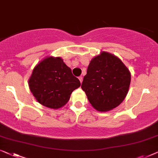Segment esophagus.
I'll use <instances>...</instances> for the list:
<instances>
[{
    "mask_svg": "<svg viewBox=\"0 0 158 158\" xmlns=\"http://www.w3.org/2000/svg\"><path fill=\"white\" fill-rule=\"evenodd\" d=\"M79 79L80 82H81V83L82 81H83V77H79Z\"/></svg>",
    "mask_w": 158,
    "mask_h": 158,
    "instance_id": "34e87169",
    "label": "esophagus"
}]
</instances>
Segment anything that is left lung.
<instances>
[{"label":"left lung","mask_w":158,"mask_h":158,"mask_svg":"<svg viewBox=\"0 0 158 158\" xmlns=\"http://www.w3.org/2000/svg\"><path fill=\"white\" fill-rule=\"evenodd\" d=\"M130 71L114 55L102 52L91 60L81 84L88 100L99 112L119 106L127 94Z\"/></svg>","instance_id":"left-lung-1"}]
</instances>
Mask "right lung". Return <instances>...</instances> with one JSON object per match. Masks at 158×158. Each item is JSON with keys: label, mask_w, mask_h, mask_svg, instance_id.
Wrapping results in <instances>:
<instances>
[{"label": "right lung", "mask_w": 158, "mask_h": 158, "mask_svg": "<svg viewBox=\"0 0 158 158\" xmlns=\"http://www.w3.org/2000/svg\"><path fill=\"white\" fill-rule=\"evenodd\" d=\"M81 85L71 69L60 57H46L35 66L28 86L42 105L59 109L69 100L71 94Z\"/></svg>", "instance_id": "obj_1"}]
</instances>
